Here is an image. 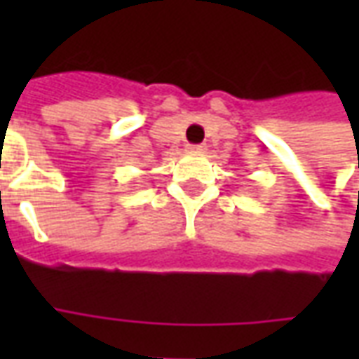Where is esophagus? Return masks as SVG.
<instances>
[{"mask_svg":"<svg viewBox=\"0 0 359 359\" xmlns=\"http://www.w3.org/2000/svg\"><path fill=\"white\" fill-rule=\"evenodd\" d=\"M190 151H205V146L203 144H198V146H188Z\"/></svg>","mask_w":359,"mask_h":359,"instance_id":"obj_1","label":"esophagus"}]
</instances>
